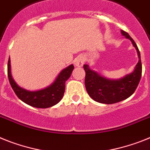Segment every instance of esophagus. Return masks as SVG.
<instances>
[{"mask_svg": "<svg viewBox=\"0 0 150 150\" xmlns=\"http://www.w3.org/2000/svg\"><path fill=\"white\" fill-rule=\"evenodd\" d=\"M84 57L83 56H79L74 61V64L76 67H82L84 64Z\"/></svg>", "mask_w": 150, "mask_h": 150, "instance_id": "esophagus-1", "label": "esophagus"}]
</instances>
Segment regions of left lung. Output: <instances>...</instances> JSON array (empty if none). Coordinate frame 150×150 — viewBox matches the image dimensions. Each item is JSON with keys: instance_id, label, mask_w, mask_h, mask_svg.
I'll return each mask as SVG.
<instances>
[{"instance_id": "obj_1", "label": "left lung", "mask_w": 150, "mask_h": 150, "mask_svg": "<svg viewBox=\"0 0 150 150\" xmlns=\"http://www.w3.org/2000/svg\"><path fill=\"white\" fill-rule=\"evenodd\" d=\"M121 34L132 42L133 45L137 51L139 60L134 72L120 80H112L102 77L96 72L90 70L87 64L83 65L86 72V89L89 96L99 103L114 104L127 98L135 92L141 78L142 64L137 45L128 33L121 30Z\"/></svg>"}]
</instances>
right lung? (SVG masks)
<instances>
[{
    "instance_id": "right-lung-1",
    "label": "right lung",
    "mask_w": 150,
    "mask_h": 150,
    "mask_svg": "<svg viewBox=\"0 0 150 150\" xmlns=\"http://www.w3.org/2000/svg\"><path fill=\"white\" fill-rule=\"evenodd\" d=\"M74 68L73 64L68 66L60 73L52 85L45 89L35 92L25 90L16 85L11 76L10 57L7 64V75L13 90L20 100L33 107L46 108L57 104L61 101L64 93L65 83L70 78Z\"/></svg>"
}]
</instances>
